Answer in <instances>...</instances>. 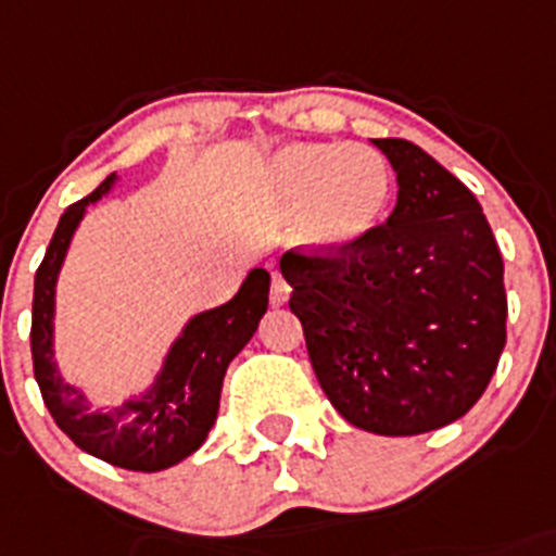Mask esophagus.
Returning a JSON list of instances; mask_svg holds the SVG:
<instances>
[{"instance_id": "obj_1", "label": "esophagus", "mask_w": 556, "mask_h": 556, "mask_svg": "<svg viewBox=\"0 0 556 556\" xmlns=\"http://www.w3.org/2000/svg\"><path fill=\"white\" fill-rule=\"evenodd\" d=\"M288 295H290V285L285 282L282 274H274L271 288H268V302H271V307H282V304L288 302Z\"/></svg>"}]
</instances>
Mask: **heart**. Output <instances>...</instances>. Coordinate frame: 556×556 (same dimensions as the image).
Segmentation results:
<instances>
[{"instance_id": "b5f03b06", "label": "heart", "mask_w": 556, "mask_h": 556, "mask_svg": "<svg viewBox=\"0 0 556 556\" xmlns=\"http://www.w3.org/2000/svg\"><path fill=\"white\" fill-rule=\"evenodd\" d=\"M271 186L285 207H304V238L318 249H342L381 222L392 175L365 144L299 142L271 161Z\"/></svg>"}]
</instances>
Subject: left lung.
I'll list each match as a JSON object with an SVG mask.
<instances>
[{
    "mask_svg": "<svg viewBox=\"0 0 556 556\" xmlns=\"http://www.w3.org/2000/svg\"><path fill=\"white\" fill-rule=\"evenodd\" d=\"M397 173L383 225L342 249L282 254L290 313L331 406L378 435H419L482 397L507 340L505 263L480 202L406 139H372Z\"/></svg>",
    "mask_w": 556,
    "mask_h": 556,
    "instance_id": "1",
    "label": "left lung"
}]
</instances>
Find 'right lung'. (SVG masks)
<instances>
[{
  "instance_id": "obj_1",
  "label": "right lung",
  "mask_w": 556,
  "mask_h": 556,
  "mask_svg": "<svg viewBox=\"0 0 556 556\" xmlns=\"http://www.w3.org/2000/svg\"><path fill=\"white\" fill-rule=\"evenodd\" d=\"M109 175L90 197L74 202L60 216L54 238L35 274L33 365L46 408L62 433L85 453L131 471H161L189 458L214 428L219 414L222 381L232 356L249 342L268 307V271L254 268L225 307L207 309L186 326L173 345L164 372L148 401L126 403L106 414L87 408L74 387L62 383L51 359V315L54 285L76 225L90 202L109 191Z\"/></svg>"
}]
</instances>
